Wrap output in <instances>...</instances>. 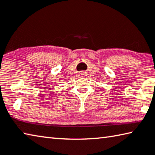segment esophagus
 <instances>
[{
    "instance_id": "obj_1",
    "label": "esophagus",
    "mask_w": 155,
    "mask_h": 155,
    "mask_svg": "<svg viewBox=\"0 0 155 155\" xmlns=\"http://www.w3.org/2000/svg\"><path fill=\"white\" fill-rule=\"evenodd\" d=\"M79 75L81 76V77H85V76H86V73H85V72H84V71L80 72Z\"/></svg>"
}]
</instances>
